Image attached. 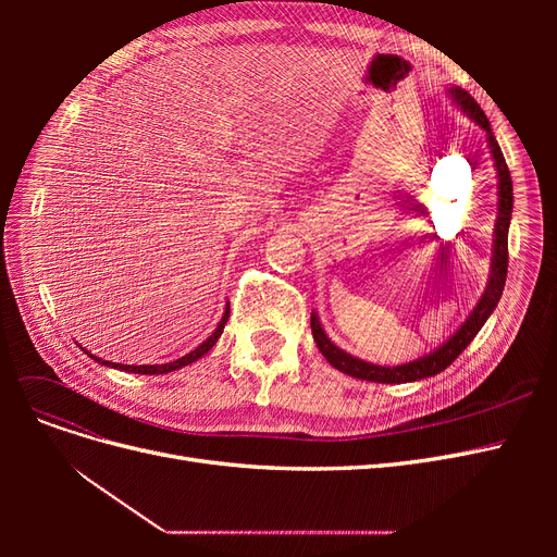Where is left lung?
I'll use <instances>...</instances> for the list:
<instances>
[{"instance_id":"8db88e82","label":"left lung","mask_w":557,"mask_h":557,"mask_svg":"<svg viewBox=\"0 0 557 557\" xmlns=\"http://www.w3.org/2000/svg\"><path fill=\"white\" fill-rule=\"evenodd\" d=\"M450 97L453 102H458V107L471 117V121L479 123L485 129L487 137V146H491V156H493V164H495V174H497V223H495V250H493V272H491V281H487V288L483 293V297L479 299L476 309L469 313V318L465 320V325L455 332L450 339L436 348L430 356L420 358L416 362L409 364H399V367H379V364H369L364 360H358L348 356L342 348H336L327 334L320 327V320L315 318V313L311 315V332H313V342L318 346V350L323 352L325 360L339 369V372L356 376L362 381H374V383H407V381H418V379H428L444 372V369L460 356V352L471 344V339L479 334V330L483 327V323L487 320V315L493 313V309L497 307V301L502 297L504 290V281H507V267H509V223H511V209H513V185H511V174L507 160L502 156V148L495 139V134L491 129V123L483 113V109L474 102V97L469 92H465L462 88H450Z\"/></svg>"}]
</instances>
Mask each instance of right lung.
Segmentation results:
<instances>
[{"label":"right lung","instance_id":"right-lung-1","mask_svg":"<svg viewBox=\"0 0 557 557\" xmlns=\"http://www.w3.org/2000/svg\"><path fill=\"white\" fill-rule=\"evenodd\" d=\"M227 318H230V309L225 311V315H223V320L221 323H218V327H215V332L209 336V339L201 344V346H197L193 352H188V356H183V358H178V360H174V362H166V364H115V362H109V360H102V358H95V356H88L90 358H95L99 364H109V367H117V369H123V372H132V374H170V372H174V369H181V367H185V364H190V362H195V360H199L201 356H205L207 350H211L213 348V344L221 339V334H223V327H225V323H227Z\"/></svg>","mask_w":557,"mask_h":557}]
</instances>
